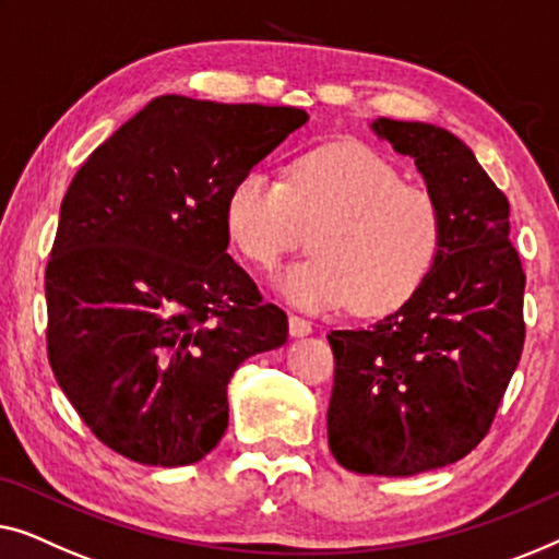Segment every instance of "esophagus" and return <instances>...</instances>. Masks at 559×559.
<instances>
[{"label":"esophagus","mask_w":559,"mask_h":559,"mask_svg":"<svg viewBox=\"0 0 559 559\" xmlns=\"http://www.w3.org/2000/svg\"><path fill=\"white\" fill-rule=\"evenodd\" d=\"M311 321L309 319H304V317H298V313H290L288 317V332H290V336H306V334H311Z\"/></svg>","instance_id":"34e87169"}]
</instances>
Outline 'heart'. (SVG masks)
Masks as SVG:
<instances>
[{"label": "heart", "mask_w": 559, "mask_h": 559, "mask_svg": "<svg viewBox=\"0 0 559 559\" xmlns=\"http://www.w3.org/2000/svg\"><path fill=\"white\" fill-rule=\"evenodd\" d=\"M313 224L317 253L278 276L290 301L313 311L400 304L433 269L443 235L433 194L400 182L388 159L349 141L296 156L288 179L248 171L227 194L230 240L265 269L301 246Z\"/></svg>", "instance_id": "heart-1"}]
</instances>
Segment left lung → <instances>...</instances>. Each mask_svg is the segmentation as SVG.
Here are the masks:
<instances>
[{
    "instance_id": "obj_1",
    "label": "left lung",
    "mask_w": 559,
    "mask_h": 559,
    "mask_svg": "<svg viewBox=\"0 0 559 559\" xmlns=\"http://www.w3.org/2000/svg\"><path fill=\"white\" fill-rule=\"evenodd\" d=\"M433 194L440 250L397 311L326 334L332 455L367 476H415L461 461L489 433L524 347V271L509 200L451 131L377 119Z\"/></svg>"
}]
</instances>
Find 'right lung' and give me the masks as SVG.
Masks as SVG:
<instances>
[{
    "mask_svg": "<svg viewBox=\"0 0 559 559\" xmlns=\"http://www.w3.org/2000/svg\"><path fill=\"white\" fill-rule=\"evenodd\" d=\"M294 106L159 96L70 182L45 271L47 357L91 433L146 466H190L227 428V382L288 319L227 255V194Z\"/></svg>",
    "mask_w": 559,
    "mask_h": 559,
    "instance_id": "right-lung-1",
    "label": "right lung"
}]
</instances>
